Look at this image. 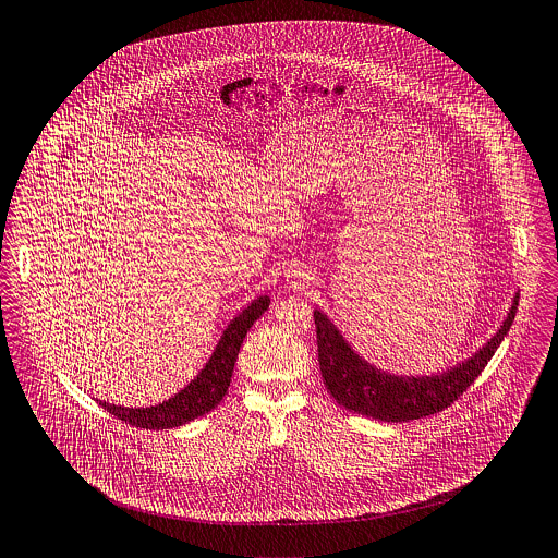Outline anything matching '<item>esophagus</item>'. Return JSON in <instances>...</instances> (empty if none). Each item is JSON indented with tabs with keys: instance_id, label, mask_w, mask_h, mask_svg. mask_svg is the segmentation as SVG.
Wrapping results in <instances>:
<instances>
[{
	"instance_id": "obj_1",
	"label": "esophagus",
	"mask_w": 558,
	"mask_h": 558,
	"mask_svg": "<svg viewBox=\"0 0 558 558\" xmlns=\"http://www.w3.org/2000/svg\"><path fill=\"white\" fill-rule=\"evenodd\" d=\"M296 286H299V283H296Z\"/></svg>"
}]
</instances>
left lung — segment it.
<instances>
[{"label": "left lung", "instance_id": "8db88e82", "mask_svg": "<svg viewBox=\"0 0 558 558\" xmlns=\"http://www.w3.org/2000/svg\"><path fill=\"white\" fill-rule=\"evenodd\" d=\"M518 299L520 294L515 292L504 324L475 354L430 375H395L377 368L355 352L322 308H315L317 357L324 384L339 405L381 422H407L444 411L475 381L506 339Z\"/></svg>", "mask_w": 558, "mask_h": 558}]
</instances>
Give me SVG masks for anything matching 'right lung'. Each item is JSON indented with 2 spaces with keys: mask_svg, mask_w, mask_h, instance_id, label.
Segmentation results:
<instances>
[{
  "mask_svg": "<svg viewBox=\"0 0 558 558\" xmlns=\"http://www.w3.org/2000/svg\"><path fill=\"white\" fill-rule=\"evenodd\" d=\"M270 299L257 296L247 304L223 330L221 339L217 341L210 357L206 360L201 373L174 397L168 401L151 407H121L110 405L100 401V405L117 415L119 420L149 430H161V428H174L183 426L204 413L213 411L221 403V399L228 392V386L232 381L234 362L239 357V350L243 345V339L247 337V330L254 326L255 319L268 308Z\"/></svg>",
  "mask_w": 558,
  "mask_h": 558,
  "instance_id": "1",
  "label": "right lung"
}]
</instances>
